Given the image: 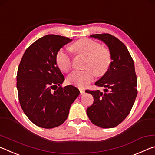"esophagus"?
<instances>
[{
	"mask_svg": "<svg viewBox=\"0 0 155 155\" xmlns=\"http://www.w3.org/2000/svg\"><path fill=\"white\" fill-rule=\"evenodd\" d=\"M80 93L81 94H83V93H85V91L84 89H82V88H80Z\"/></svg>",
	"mask_w": 155,
	"mask_h": 155,
	"instance_id": "esophagus-1",
	"label": "esophagus"
}]
</instances>
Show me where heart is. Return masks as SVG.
<instances>
[{
  "mask_svg": "<svg viewBox=\"0 0 155 155\" xmlns=\"http://www.w3.org/2000/svg\"><path fill=\"white\" fill-rule=\"evenodd\" d=\"M76 54L85 55L84 67L82 71H75L68 75V82L72 84L83 88L88 85L93 79V75L101 76L108 70L111 63L110 51L102 48L100 43L94 40L80 39L71 46ZM55 62L61 70L68 71L71 67V59L67 51L60 49L55 54Z\"/></svg>",
  "mask_w": 155,
  "mask_h": 155,
  "instance_id": "heart-1",
  "label": "heart"
}]
</instances>
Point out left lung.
<instances>
[{"label":"left lung","mask_w":155,"mask_h":155,"mask_svg":"<svg viewBox=\"0 0 155 155\" xmlns=\"http://www.w3.org/2000/svg\"><path fill=\"white\" fill-rule=\"evenodd\" d=\"M90 37L107 45L112 61L108 70L95 82V85L104 88V92L86 91L94 99L87 113L95 125L104 128H113L128 115L137 95L135 64L127 47L115 36L102 34Z\"/></svg>","instance_id":"8db88e82"}]
</instances>
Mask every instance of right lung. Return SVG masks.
<instances>
[{
    "label": "right lung",
    "mask_w": 155,
    "mask_h": 155,
    "mask_svg": "<svg viewBox=\"0 0 155 155\" xmlns=\"http://www.w3.org/2000/svg\"><path fill=\"white\" fill-rule=\"evenodd\" d=\"M71 41L46 35L27 48L20 61L16 78L19 101L25 115L39 127L53 128L64 123L80 95L74 86L61 87L64 78L55 62L58 51Z\"/></svg>",
    "instance_id": "obj_1"
}]
</instances>
